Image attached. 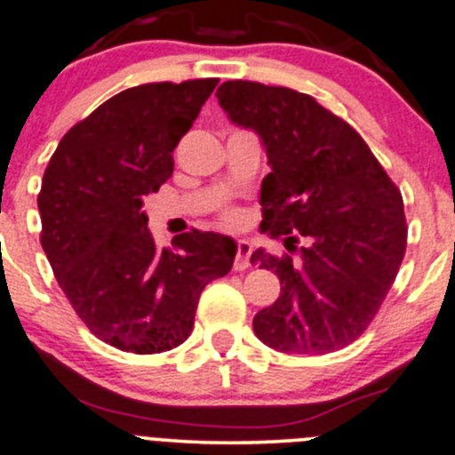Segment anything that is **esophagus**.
Wrapping results in <instances>:
<instances>
[{
	"mask_svg": "<svg viewBox=\"0 0 455 455\" xmlns=\"http://www.w3.org/2000/svg\"><path fill=\"white\" fill-rule=\"evenodd\" d=\"M250 256H251V243L247 238H238L236 243V259H234V269L243 271L250 267Z\"/></svg>",
	"mask_w": 455,
	"mask_h": 455,
	"instance_id": "1",
	"label": "esophagus"
}]
</instances>
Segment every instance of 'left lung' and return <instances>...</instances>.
Returning <instances> with one entry per match:
<instances>
[{"label":"left lung","mask_w":455,"mask_h":455,"mask_svg":"<svg viewBox=\"0 0 455 455\" xmlns=\"http://www.w3.org/2000/svg\"><path fill=\"white\" fill-rule=\"evenodd\" d=\"M217 98L265 147L260 232L284 236L287 250L307 238L296 260L251 254L280 278V298L256 313V337L280 353L344 348L374 320L405 256L399 188L362 135L308 93L228 81Z\"/></svg>","instance_id":"1"}]
</instances>
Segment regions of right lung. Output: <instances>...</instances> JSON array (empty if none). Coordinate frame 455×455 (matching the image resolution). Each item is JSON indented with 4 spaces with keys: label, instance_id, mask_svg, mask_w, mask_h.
<instances>
[{
    "label": "right lung",
    "instance_id": "obj_1",
    "mask_svg": "<svg viewBox=\"0 0 455 455\" xmlns=\"http://www.w3.org/2000/svg\"><path fill=\"white\" fill-rule=\"evenodd\" d=\"M217 83L124 89L74 124L45 168L41 245L59 287L98 339L126 353L184 344L205 284L232 269L229 236L193 229L157 250L142 212Z\"/></svg>",
    "mask_w": 455,
    "mask_h": 455
}]
</instances>
